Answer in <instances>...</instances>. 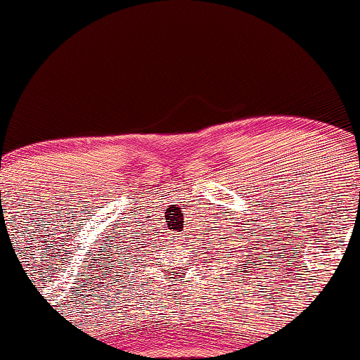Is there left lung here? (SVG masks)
I'll list each match as a JSON object with an SVG mask.
<instances>
[{"mask_svg": "<svg viewBox=\"0 0 360 360\" xmlns=\"http://www.w3.org/2000/svg\"><path fill=\"white\" fill-rule=\"evenodd\" d=\"M229 226H230V225H229ZM247 230H249V229H247ZM217 233H218V232H217ZM237 238H239L238 241L236 240ZM214 238H217V237H214ZM217 240H218V238H217ZM217 240H214V245L218 247V249H217L218 252L225 250V252H223V254L232 255V257H235V259H237V255H235V252H240V254H238V259H243V254H245V252H247V245H245V249H240V247L235 245V243H237V242H242V230H238V237L232 232V230H230L226 237H220L221 243L217 242ZM247 242H250V240H247ZM242 247H243V245H242ZM235 248H238L239 250L235 251ZM254 249H255V247H254ZM208 250H212V249H210V247H208ZM245 257L249 259V255H245ZM217 260H220V259H217ZM243 267H247L245 264H243ZM235 269L238 271V267H235ZM238 272H242V271H238ZM249 272H250V271H249Z\"/></svg>", "mask_w": 360, "mask_h": 360, "instance_id": "obj_1", "label": "left lung"}]
</instances>
